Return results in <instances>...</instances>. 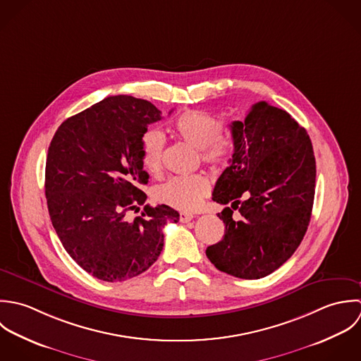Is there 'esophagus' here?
Wrapping results in <instances>:
<instances>
[{"label":"esophagus","mask_w":361,"mask_h":361,"mask_svg":"<svg viewBox=\"0 0 361 361\" xmlns=\"http://www.w3.org/2000/svg\"><path fill=\"white\" fill-rule=\"evenodd\" d=\"M192 219H194L192 214H187V212L180 214V221H181V223H188V221H191Z\"/></svg>","instance_id":"esophagus-1"}]
</instances>
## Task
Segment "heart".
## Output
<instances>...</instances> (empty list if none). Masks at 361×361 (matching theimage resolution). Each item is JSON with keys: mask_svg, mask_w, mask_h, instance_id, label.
Returning <instances> with one entry per match:
<instances>
[{"mask_svg": "<svg viewBox=\"0 0 361 361\" xmlns=\"http://www.w3.org/2000/svg\"><path fill=\"white\" fill-rule=\"evenodd\" d=\"M176 135L184 142L201 150V157L211 164H224L233 154V146L220 138L221 121L201 110L185 111L173 124ZM164 138L160 131L149 130L142 137V163L149 171L161 167ZM211 183L204 174L171 177L156 190V198L171 208L180 211L197 209L208 195Z\"/></svg>", "mask_w": 361, "mask_h": 361, "instance_id": "heart-1", "label": "heart"}]
</instances>
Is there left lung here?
<instances>
[{
  "mask_svg": "<svg viewBox=\"0 0 361 361\" xmlns=\"http://www.w3.org/2000/svg\"><path fill=\"white\" fill-rule=\"evenodd\" d=\"M230 128L234 153L212 200L231 208L217 214L224 235L207 248V257L231 276L261 279L288 261L307 231L315 194L314 150L288 111L267 102L255 103ZM233 209L242 215L238 221Z\"/></svg>",
  "mask_w": 361,
  "mask_h": 361,
  "instance_id": "left-lung-1",
  "label": "left lung"
}]
</instances>
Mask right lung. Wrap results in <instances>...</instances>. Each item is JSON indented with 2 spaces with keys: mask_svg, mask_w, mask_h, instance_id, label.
<instances>
[{
  "mask_svg": "<svg viewBox=\"0 0 361 361\" xmlns=\"http://www.w3.org/2000/svg\"><path fill=\"white\" fill-rule=\"evenodd\" d=\"M161 120L150 102L110 96L67 118L56 131L46 161V198L66 251L92 276L123 282L141 275L163 250V227L180 215L145 204L149 174L142 163L147 126Z\"/></svg>",
  "mask_w": 361,
  "mask_h": 361,
  "instance_id": "1",
  "label": "right lung"
}]
</instances>
